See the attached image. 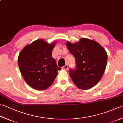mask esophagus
I'll use <instances>...</instances> for the list:
<instances>
[{
	"label": "esophagus",
	"mask_w": 123,
	"mask_h": 123,
	"mask_svg": "<svg viewBox=\"0 0 123 123\" xmlns=\"http://www.w3.org/2000/svg\"><path fill=\"white\" fill-rule=\"evenodd\" d=\"M62 68H63V69H65V70H67L68 69V66L67 64H66L64 66L62 67Z\"/></svg>",
	"instance_id": "obj_1"
}]
</instances>
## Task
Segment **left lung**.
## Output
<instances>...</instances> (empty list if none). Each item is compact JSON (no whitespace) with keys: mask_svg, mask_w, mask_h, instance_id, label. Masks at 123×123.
<instances>
[{"mask_svg":"<svg viewBox=\"0 0 123 123\" xmlns=\"http://www.w3.org/2000/svg\"><path fill=\"white\" fill-rule=\"evenodd\" d=\"M67 47L75 58L76 67L69 70L74 83L81 90L93 87L99 81L107 66V54L98 43L87 38L71 44Z\"/></svg>","mask_w":123,"mask_h":123,"instance_id":"8db88e82","label":"left lung"}]
</instances>
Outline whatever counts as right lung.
I'll use <instances>...</instances> for the list:
<instances>
[{
	"mask_svg": "<svg viewBox=\"0 0 123 123\" xmlns=\"http://www.w3.org/2000/svg\"><path fill=\"white\" fill-rule=\"evenodd\" d=\"M55 43L38 39L26 45L18 57V64L25 82L37 90H44L53 83L61 70L52 56Z\"/></svg>",
	"mask_w": 123,
	"mask_h": 123,
	"instance_id": "add662e5",
	"label": "right lung"
}]
</instances>
